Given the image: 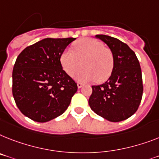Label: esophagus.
Here are the masks:
<instances>
[{"label": "esophagus", "instance_id": "34e87169", "mask_svg": "<svg viewBox=\"0 0 159 159\" xmlns=\"http://www.w3.org/2000/svg\"><path fill=\"white\" fill-rule=\"evenodd\" d=\"M83 86H84V84H83L82 83H80V82L77 83V87H78L79 89H80V88H82Z\"/></svg>", "mask_w": 159, "mask_h": 159}]
</instances>
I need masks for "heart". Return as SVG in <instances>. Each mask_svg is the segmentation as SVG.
I'll return each mask as SVG.
<instances>
[{
    "mask_svg": "<svg viewBox=\"0 0 159 159\" xmlns=\"http://www.w3.org/2000/svg\"><path fill=\"white\" fill-rule=\"evenodd\" d=\"M81 61L84 68L75 75L78 81L97 80L102 83L111 76L114 66L112 53L102 42L92 38L80 39L74 44L73 51L66 49L60 57L61 66L69 75L78 70Z\"/></svg>",
    "mask_w": 159,
    "mask_h": 159,
    "instance_id": "b5f03b06",
    "label": "heart"
}]
</instances>
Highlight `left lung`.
I'll return each mask as SVG.
<instances>
[{
    "mask_svg": "<svg viewBox=\"0 0 159 159\" xmlns=\"http://www.w3.org/2000/svg\"><path fill=\"white\" fill-rule=\"evenodd\" d=\"M111 49L114 66L110 78L92 86L89 104L94 112L111 122H120L135 114L141 102L142 75L136 54L117 38L97 35Z\"/></svg>",
    "mask_w": 159,
    "mask_h": 159,
    "instance_id": "obj_1",
    "label": "left lung"
}]
</instances>
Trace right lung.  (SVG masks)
<instances>
[{
  "mask_svg": "<svg viewBox=\"0 0 159 159\" xmlns=\"http://www.w3.org/2000/svg\"><path fill=\"white\" fill-rule=\"evenodd\" d=\"M75 38H45L24 48L13 70L12 92L18 108L39 123L62 115L77 84L62 70L60 57Z\"/></svg>",
  "mask_w": 159,
  "mask_h": 159,
  "instance_id": "add662e5",
  "label": "right lung"
}]
</instances>
